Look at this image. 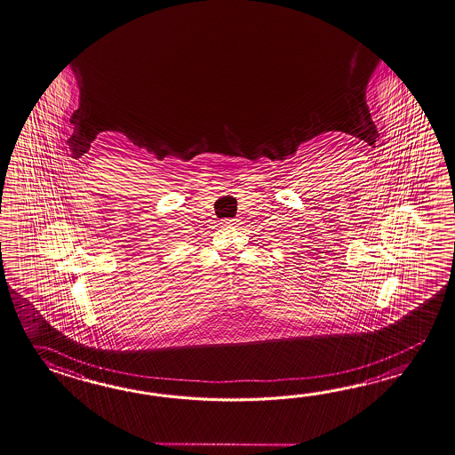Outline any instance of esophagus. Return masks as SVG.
Masks as SVG:
<instances>
[{
    "label": "esophagus",
    "mask_w": 455,
    "mask_h": 455,
    "mask_svg": "<svg viewBox=\"0 0 455 455\" xmlns=\"http://www.w3.org/2000/svg\"><path fill=\"white\" fill-rule=\"evenodd\" d=\"M225 225H230V227H232V225H235V220H225Z\"/></svg>",
    "instance_id": "obj_1"
}]
</instances>
